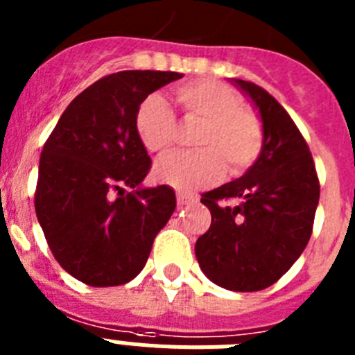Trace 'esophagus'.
I'll use <instances>...</instances> for the list:
<instances>
[{
    "mask_svg": "<svg viewBox=\"0 0 355 355\" xmlns=\"http://www.w3.org/2000/svg\"><path fill=\"white\" fill-rule=\"evenodd\" d=\"M193 200H196V197H193L192 193L178 192V205H180V206H188V205H192Z\"/></svg>",
    "mask_w": 355,
    "mask_h": 355,
    "instance_id": "1",
    "label": "esophagus"
}]
</instances>
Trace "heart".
Instances as JSON below:
<instances>
[{
    "instance_id": "heart-1",
    "label": "heart",
    "mask_w": 355,
    "mask_h": 355,
    "mask_svg": "<svg viewBox=\"0 0 355 355\" xmlns=\"http://www.w3.org/2000/svg\"><path fill=\"white\" fill-rule=\"evenodd\" d=\"M183 119L200 124L193 153H174L158 159L155 178L178 190L192 192L215 184L224 175L243 174L259 158L265 144L263 121L241 105V97L227 85L199 80L178 87L174 92ZM135 131L149 153H163L175 139V117L158 94H149L135 112Z\"/></svg>"
}]
</instances>
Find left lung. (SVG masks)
I'll list each match as a JSON object with an SVG mask.
<instances>
[{
	"mask_svg": "<svg viewBox=\"0 0 355 355\" xmlns=\"http://www.w3.org/2000/svg\"><path fill=\"white\" fill-rule=\"evenodd\" d=\"M258 108L265 128L259 158L240 180L202 193L211 225L196 243L209 281L233 291L272 286L291 268L313 233L320 183L293 119L250 81L234 80ZM231 200H238L233 207Z\"/></svg>",
	"mask_w": 355,
	"mask_h": 355,
	"instance_id": "1",
	"label": "left lung"
}]
</instances>
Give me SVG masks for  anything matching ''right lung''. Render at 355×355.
Here are the masks:
<instances>
[{
	"instance_id": "right-lung-1",
	"label": "right lung",
	"mask_w": 355,
	"mask_h": 355,
	"mask_svg": "<svg viewBox=\"0 0 355 355\" xmlns=\"http://www.w3.org/2000/svg\"><path fill=\"white\" fill-rule=\"evenodd\" d=\"M180 78L172 71L108 74L72 99L44 144L37 218L56 261L81 283L105 288L137 277L174 213L171 187L140 184L150 158L135 112Z\"/></svg>"
}]
</instances>
